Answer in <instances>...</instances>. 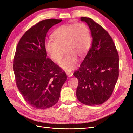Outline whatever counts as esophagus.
I'll return each mask as SVG.
<instances>
[{"label": "esophagus", "instance_id": "1", "mask_svg": "<svg viewBox=\"0 0 133 133\" xmlns=\"http://www.w3.org/2000/svg\"><path fill=\"white\" fill-rule=\"evenodd\" d=\"M73 74V73H72V72H66V75L68 76V77H69V78H70L71 76H72Z\"/></svg>", "mask_w": 133, "mask_h": 133}]
</instances>
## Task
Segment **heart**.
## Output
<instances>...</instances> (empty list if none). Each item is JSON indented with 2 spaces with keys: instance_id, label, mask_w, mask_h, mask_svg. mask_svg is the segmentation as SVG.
<instances>
[{
  "instance_id": "1",
  "label": "heart",
  "mask_w": 133,
  "mask_h": 133,
  "mask_svg": "<svg viewBox=\"0 0 133 133\" xmlns=\"http://www.w3.org/2000/svg\"><path fill=\"white\" fill-rule=\"evenodd\" d=\"M53 40H47L44 44L49 57L56 63L62 59L64 50L66 55L60 64L66 71L74 70L78 63V57H83L91 45V35L88 26L83 23L76 24H64L56 29Z\"/></svg>"
}]
</instances>
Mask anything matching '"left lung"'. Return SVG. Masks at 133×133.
I'll list each match as a JSON object with an SVG mask.
<instances>
[{
    "label": "left lung",
    "mask_w": 133,
    "mask_h": 133,
    "mask_svg": "<svg viewBox=\"0 0 133 133\" xmlns=\"http://www.w3.org/2000/svg\"><path fill=\"white\" fill-rule=\"evenodd\" d=\"M89 26L91 46L73 75L79 81L76 97L80 102L94 106L110 97L119 76V55L108 32L89 18L81 17Z\"/></svg>",
    "instance_id": "obj_1"
}]
</instances>
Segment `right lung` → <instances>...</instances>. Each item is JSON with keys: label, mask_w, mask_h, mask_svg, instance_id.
Listing matches in <instances>:
<instances>
[{"label": "right lung", "mask_w": 133, "mask_h": 133, "mask_svg": "<svg viewBox=\"0 0 133 133\" xmlns=\"http://www.w3.org/2000/svg\"><path fill=\"white\" fill-rule=\"evenodd\" d=\"M62 20H44L27 30L18 44L13 61L17 87L25 101L44 109L58 102L67 79L64 71L46 57L44 47L46 33Z\"/></svg>", "instance_id": "right-lung-1"}]
</instances>
